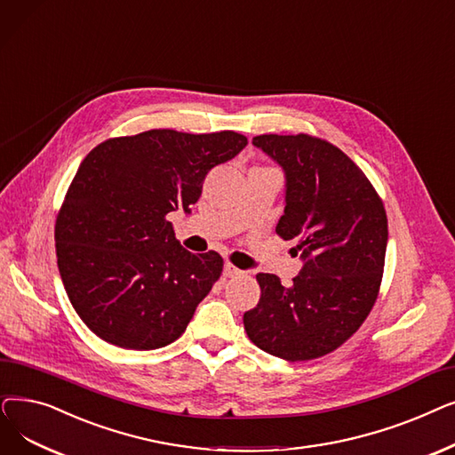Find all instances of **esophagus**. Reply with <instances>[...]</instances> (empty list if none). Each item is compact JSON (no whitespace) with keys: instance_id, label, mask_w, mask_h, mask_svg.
Returning <instances> with one entry per match:
<instances>
[{"instance_id":"esophagus-1","label":"esophagus","mask_w":455,"mask_h":455,"mask_svg":"<svg viewBox=\"0 0 455 455\" xmlns=\"http://www.w3.org/2000/svg\"><path fill=\"white\" fill-rule=\"evenodd\" d=\"M241 274H243V270L233 267L231 263H226V265H224V275H226V277H235V275H241Z\"/></svg>"}]
</instances>
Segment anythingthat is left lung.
<instances>
[{"instance_id": "1", "label": "left lung", "mask_w": 455, "mask_h": 455, "mask_svg": "<svg viewBox=\"0 0 455 455\" xmlns=\"http://www.w3.org/2000/svg\"><path fill=\"white\" fill-rule=\"evenodd\" d=\"M251 144L285 176L275 233L292 241L301 270L291 287L259 272L261 298L244 313L250 340L270 355L309 361L352 337L378 298L387 214L361 168L309 135H259Z\"/></svg>"}]
</instances>
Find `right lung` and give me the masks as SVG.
<instances>
[{
	"mask_svg": "<svg viewBox=\"0 0 455 455\" xmlns=\"http://www.w3.org/2000/svg\"><path fill=\"white\" fill-rule=\"evenodd\" d=\"M246 144L235 132L151 129L105 140L83 159L57 216L55 248L72 306L100 339L156 350L187 330L224 261L185 250L166 214H190L211 168Z\"/></svg>",
	"mask_w": 455,
	"mask_h": 455,
	"instance_id": "right-lung-1",
	"label": "right lung"
}]
</instances>
